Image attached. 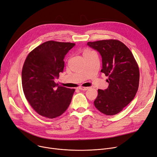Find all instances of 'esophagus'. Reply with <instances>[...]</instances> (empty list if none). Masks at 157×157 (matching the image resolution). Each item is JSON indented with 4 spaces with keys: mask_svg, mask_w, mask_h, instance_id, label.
Wrapping results in <instances>:
<instances>
[{
    "mask_svg": "<svg viewBox=\"0 0 157 157\" xmlns=\"http://www.w3.org/2000/svg\"><path fill=\"white\" fill-rule=\"evenodd\" d=\"M88 89V87H83V86H80L79 87V90H82V91H86Z\"/></svg>",
    "mask_w": 157,
    "mask_h": 157,
    "instance_id": "esophagus-1",
    "label": "esophagus"
}]
</instances>
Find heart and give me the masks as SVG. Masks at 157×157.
<instances>
[{
	"instance_id": "obj_1",
	"label": "heart",
	"mask_w": 157,
	"mask_h": 157,
	"mask_svg": "<svg viewBox=\"0 0 157 157\" xmlns=\"http://www.w3.org/2000/svg\"><path fill=\"white\" fill-rule=\"evenodd\" d=\"M91 51L89 50H85L84 51V52H83V54H87V53H89V52H90Z\"/></svg>"
}]
</instances>
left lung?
<instances>
[{"label": "left lung", "instance_id": "1", "mask_svg": "<svg viewBox=\"0 0 157 157\" xmlns=\"http://www.w3.org/2000/svg\"><path fill=\"white\" fill-rule=\"evenodd\" d=\"M87 45L102 58L101 72L109 76L106 90H98L95 107L107 116L119 113L134 99L140 81V71L131 50L117 40H99Z\"/></svg>", "mask_w": 157, "mask_h": 157}]
</instances>
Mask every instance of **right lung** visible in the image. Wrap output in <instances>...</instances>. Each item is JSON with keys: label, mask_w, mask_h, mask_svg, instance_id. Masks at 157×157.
I'll use <instances>...</instances> for the list:
<instances>
[{"label": "right lung", "mask_w": 157, "mask_h": 157, "mask_svg": "<svg viewBox=\"0 0 157 157\" xmlns=\"http://www.w3.org/2000/svg\"><path fill=\"white\" fill-rule=\"evenodd\" d=\"M75 44L48 41L27 56L22 69V86L30 105L40 116L53 119L68 108L75 90L59 86L54 79L63 72L64 59Z\"/></svg>", "instance_id": "obj_1"}]
</instances>
